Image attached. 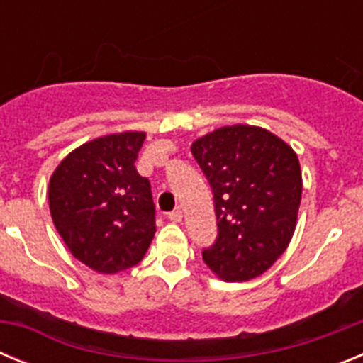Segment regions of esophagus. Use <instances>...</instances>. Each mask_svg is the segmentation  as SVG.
<instances>
[{
	"label": "esophagus",
	"mask_w": 363,
	"mask_h": 363,
	"mask_svg": "<svg viewBox=\"0 0 363 363\" xmlns=\"http://www.w3.org/2000/svg\"><path fill=\"white\" fill-rule=\"evenodd\" d=\"M167 218L171 221H174V223H179L182 221V218H184V214H182V209H174L172 213L167 214Z\"/></svg>",
	"instance_id": "obj_1"
}]
</instances>
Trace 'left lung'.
<instances>
[{"mask_svg": "<svg viewBox=\"0 0 363 363\" xmlns=\"http://www.w3.org/2000/svg\"><path fill=\"white\" fill-rule=\"evenodd\" d=\"M191 152L209 179L218 220L216 242L203 249V262L223 281L264 274L296 229V152L267 129L242 123L198 138Z\"/></svg>", "mask_w": 363, "mask_h": 363, "instance_id": "1", "label": "left lung"}]
</instances>
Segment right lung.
Masks as SVG:
<instances>
[{
    "mask_svg": "<svg viewBox=\"0 0 363 363\" xmlns=\"http://www.w3.org/2000/svg\"><path fill=\"white\" fill-rule=\"evenodd\" d=\"M145 133H118L83 143L50 176L56 230L76 259L114 274L142 262L156 233L149 179L134 162Z\"/></svg>",
    "mask_w": 363,
    "mask_h": 363,
    "instance_id": "add662e5",
    "label": "right lung"
}]
</instances>
